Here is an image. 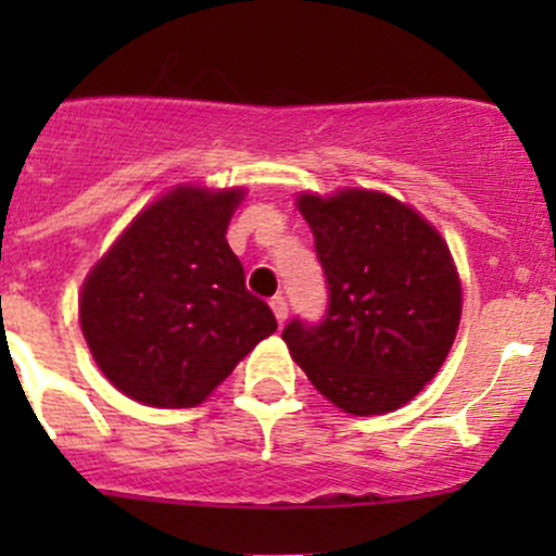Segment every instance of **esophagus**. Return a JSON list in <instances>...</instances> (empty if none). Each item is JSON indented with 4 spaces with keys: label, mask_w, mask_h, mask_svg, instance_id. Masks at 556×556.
Returning a JSON list of instances; mask_svg holds the SVG:
<instances>
[{
    "label": "esophagus",
    "mask_w": 556,
    "mask_h": 556,
    "mask_svg": "<svg viewBox=\"0 0 556 556\" xmlns=\"http://www.w3.org/2000/svg\"><path fill=\"white\" fill-rule=\"evenodd\" d=\"M268 304H271V312H274V317H277V323L282 325L285 319H288V301H285L282 295H274Z\"/></svg>",
    "instance_id": "esophagus-1"
}]
</instances>
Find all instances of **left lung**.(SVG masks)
Returning <instances> with one entry per match:
<instances>
[{"label": "left lung", "instance_id": "8db88e82", "mask_svg": "<svg viewBox=\"0 0 556 556\" xmlns=\"http://www.w3.org/2000/svg\"><path fill=\"white\" fill-rule=\"evenodd\" d=\"M328 282L317 325L290 319V355L346 414H387L439 374L457 336L463 288L441 233L377 190L299 195Z\"/></svg>", "mask_w": 556, "mask_h": 556}]
</instances>
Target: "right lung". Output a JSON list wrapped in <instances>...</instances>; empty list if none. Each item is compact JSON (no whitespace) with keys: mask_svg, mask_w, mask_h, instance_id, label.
I'll return each instance as SVG.
<instances>
[{"mask_svg":"<svg viewBox=\"0 0 556 556\" xmlns=\"http://www.w3.org/2000/svg\"><path fill=\"white\" fill-rule=\"evenodd\" d=\"M242 199V188L179 185L144 206L86 277L83 336L123 395L195 406L277 330L226 242Z\"/></svg>","mask_w":556,"mask_h":556,"instance_id":"right-lung-1","label":"right lung"}]
</instances>
